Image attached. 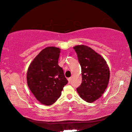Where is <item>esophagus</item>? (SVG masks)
I'll list each match as a JSON object with an SVG mask.
<instances>
[{"label":"esophagus","instance_id":"obj_1","mask_svg":"<svg viewBox=\"0 0 132 132\" xmlns=\"http://www.w3.org/2000/svg\"><path fill=\"white\" fill-rule=\"evenodd\" d=\"M68 81H69V83H70V82H71V77H69V78H68Z\"/></svg>","mask_w":132,"mask_h":132}]
</instances>
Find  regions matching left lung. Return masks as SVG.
Here are the masks:
<instances>
[{"mask_svg": "<svg viewBox=\"0 0 132 132\" xmlns=\"http://www.w3.org/2000/svg\"><path fill=\"white\" fill-rule=\"evenodd\" d=\"M81 68L82 82L77 91L80 97L92 103L101 97L107 88L110 71L104 58L84 45L73 47Z\"/></svg>", "mask_w": 132, "mask_h": 132, "instance_id": "left-lung-1", "label": "left lung"}]
</instances>
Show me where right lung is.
Returning <instances> with one entry per match:
<instances>
[{"label":"right lung","instance_id":"obj_1","mask_svg":"<svg viewBox=\"0 0 132 132\" xmlns=\"http://www.w3.org/2000/svg\"><path fill=\"white\" fill-rule=\"evenodd\" d=\"M61 49L55 46L44 48L31 62L27 73L29 88L42 104L51 105L61 96L68 81L58 65Z\"/></svg>","mask_w":132,"mask_h":132}]
</instances>
